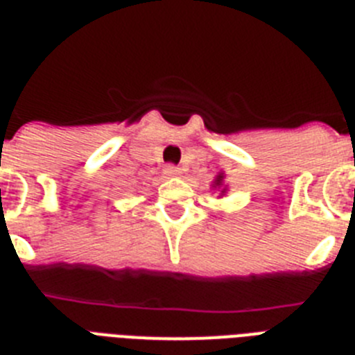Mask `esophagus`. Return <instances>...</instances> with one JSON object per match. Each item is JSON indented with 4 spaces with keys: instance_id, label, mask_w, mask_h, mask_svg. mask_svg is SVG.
Instances as JSON below:
<instances>
[{
    "instance_id": "1",
    "label": "esophagus",
    "mask_w": 355,
    "mask_h": 355,
    "mask_svg": "<svg viewBox=\"0 0 355 355\" xmlns=\"http://www.w3.org/2000/svg\"><path fill=\"white\" fill-rule=\"evenodd\" d=\"M165 174L172 175V178H175V175L181 174V168L175 167V165H167V167H165Z\"/></svg>"
}]
</instances>
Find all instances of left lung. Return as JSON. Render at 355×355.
<instances>
[{"mask_svg": "<svg viewBox=\"0 0 355 355\" xmlns=\"http://www.w3.org/2000/svg\"><path fill=\"white\" fill-rule=\"evenodd\" d=\"M222 178H224V175H216V181H215V184H220V183H222Z\"/></svg>", "mask_w": 355, "mask_h": 355, "instance_id": "left-lung-1", "label": "left lung"}]
</instances>
